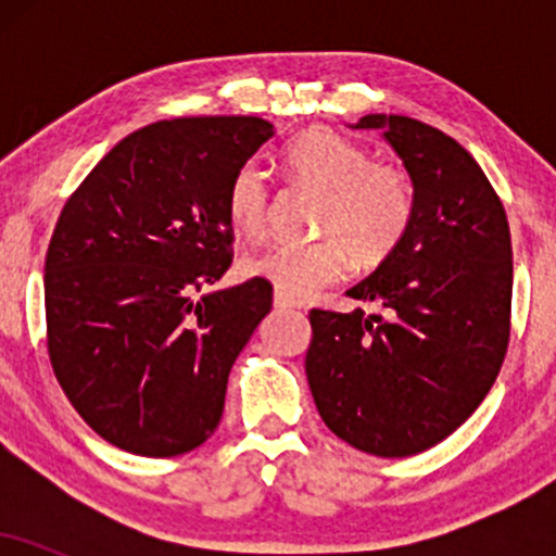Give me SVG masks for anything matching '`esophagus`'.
<instances>
[{
  "mask_svg": "<svg viewBox=\"0 0 556 556\" xmlns=\"http://www.w3.org/2000/svg\"><path fill=\"white\" fill-rule=\"evenodd\" d=\"M274 308H279V311H290V308H303V303H300V300H292V298H287V295H282V292H274Z\"/></svg>",
  "mask_w": 556,
  "mask_h": 556,
  "instance_id": "1",
  "label": "esophagus"
}]
</instances>
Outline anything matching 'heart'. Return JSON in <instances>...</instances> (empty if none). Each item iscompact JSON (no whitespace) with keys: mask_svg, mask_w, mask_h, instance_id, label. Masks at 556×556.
Instances as JSON below:
<instances>
[{"mask_svg":"<svg viewBox=\"0 0 556 556\" xmlns=\"http://www.w3.org/2000/svg\"><path fill=\"white\" fill-rule=\"evenodd\" d=\"M282 162L298 180L318 188L314 242H274L242 258V274L303 300L344 277L350 258L361 269L381 264L405 238L416 198L405 172L371 162L366 149L327 127H314L285 149ZM269 177L256 162L235 169L227 188V216L245 238L269 222Z\"/></svg>","mask_w":556,"mask_h":556,"instance_id":"obj_1","label":"heart"}]
</instances>
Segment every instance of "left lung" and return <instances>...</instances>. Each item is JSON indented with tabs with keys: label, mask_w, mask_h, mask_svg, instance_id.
<instances>
[{
	"label": "left lung",
	"mask_w": 556,
	"mask_h": 556,
	"mask_svg": "<svg viewBox=\"0 0 556 556\" xmlns=\"http://www.w3.org/2000/svg\"><path fill=\"white\" fill-rule=\"evenodd\" d=\"M379 130L413 182L405 238L348 295L366 316L311 311L305 376L331 433L376 457H410L481 405L509 340L513 242L500 195L455 138L400 114L350 125Z\"/></svg>",
	"instance_id": "obj_1"
}]
</instances>
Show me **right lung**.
<instances>
[{
    "instance_id": "right-lung-1",
    "label": "right lung",
    "mask_w": 556,
    "mask_h": 556,
    "mask_svg": "<svg viewBox=\"0 0 556 556\" xmlns=\"http://www.w3.org/2000/svg\"><path fill=\"white\" fill-rule=\"evenodd\" d=\"M269 138L261 117L140 127L62 208L43 264L49 358L80 418L119 450L175 457L219 426L271 285L206 287L232 264L229 180Z\"/></svg>"
}]
</instances>
